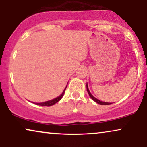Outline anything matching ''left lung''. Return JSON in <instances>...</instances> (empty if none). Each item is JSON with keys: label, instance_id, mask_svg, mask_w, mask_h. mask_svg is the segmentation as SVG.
<instances>
[{"label": "left lung", "instance_id": "obj_1", "mask_svg": "<svg viewBox=\"0 0 147 147\" xmlns=\"http://www.w3.org/2000/svg\"><path fill=\"white\" fill-rule=\"evenodd\" d=\"M86 88H87V91H88V93L89 96L90 97V98L92 99L93 101H95L96 103H97V104H101V105H109V104H111V103H109V102H102V101L99 100V99H97V98H95V97H94L93 95H92V94L90 93V92L89 91V89H88V84H86Z\"/></svg>", "mask_w": 147, "mask_h": 147}]
</instances>
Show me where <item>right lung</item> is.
<instances>
[{
  "instance_id": "obj_1",
  "label": "right lung",
  "mask_w": 147,
  "mask_h": 147,
  "mask_svg": "<svg viewBox=\"0 0 147 147\" xmlns=\"http://www.w3.org/2000/svg\"><path fill=\"white\" fill-rule=\"evenodd\" d=\"M67 87V86H66ZM66 87L65 88V89H64V90L63 91V92L61 93V95L59 96V97H56V98L52 99V100H49V101H47V102H42V103H34V104H37V105H40V106H52L54 105V104H55L56 103H57L59 102V101L61 100V99L63 97V96L64 95V93H65V90L66 89Z\"/></svg>"
}]
</instances>
